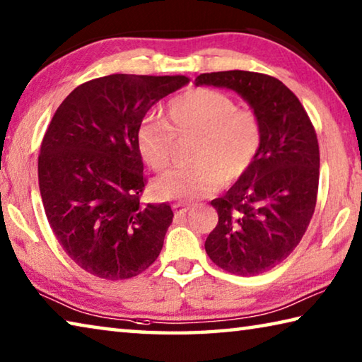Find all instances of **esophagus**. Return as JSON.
I'll list each match as a JSON object with an SVG mask.
<instances>
[{
    "label": "esophagus",
    "mask_w": 362,
    "mask_h": 362,
    "mask_svg": "<svg viewBox=\"0 0 362 362\" xmlns=\"http://www.w3.org/2000/svg\"><path fill=\"white\" fill-rule=\"evenodd\" d=\"M174 212L177 214V216H187V212L189 211V206L188 204H183V203H175L173 206Z\"/></svg>",
    "instance_id": "1"
}]
</instances>
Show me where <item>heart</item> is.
Listing matches in <instances>:
<instances>
[{
	"label": "heart",
	"mask_w": 362,
	"mask_h": 362,
	"mask_svg": "<svg viewBox=\"0 0 362 362\" xmlns=\"http://www.w3.org/2000/svg\"><path fill=\"white\" fill-rule=\"evenodd\" d=\"M168 122L145 119L137 148L148 166L161 173L173 158L174 136H196L188 168L173 169L155 182L156 194L169 201H189L216 189L222 179L238 180L252 166L262 146L259 116L220 90L189 89L166 108Z\"/></svg>",
	"instance_id": "heart-1"
}]
</instances>
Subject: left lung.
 Here are the masks:
<instances>
[{"instance_id":"1","label":"left lung","mask_w":362,"mask_h":362,"mask_svg":"<svg viewBox=\"0 0 362 362\" xmlns=\"http://www.w3.org/2000/svg\"><path fill=\"white\" fill-rule=\"evenodd\" d=\"M196 86L231 89L262 124V146L250 169L211 204L218 223L206 240L217 267L240 276L265 273L289 255L313 217L320 182L315 127L292 90L263 73H203Z\"/></svg>"}]
</instances>
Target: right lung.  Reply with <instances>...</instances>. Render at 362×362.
<instances>
[{"label": "right lung", "instance_id": "right-lung-1", "mask_svg": "<svg viewBox=\"0 0 362 362\" xmlns=\"http://www.w3.org/2000/svg\"><path fill=\"white\" fill-rule=\"evenodd\" d=\"M187 76L108 75L78 86L45 134L38 180L47 222L78 267L127 279L158 259L173 209L142 204L137 132L148 110Z\"/></svg>", "mask_w": 362, "mask_h": 362}]
</instances>
